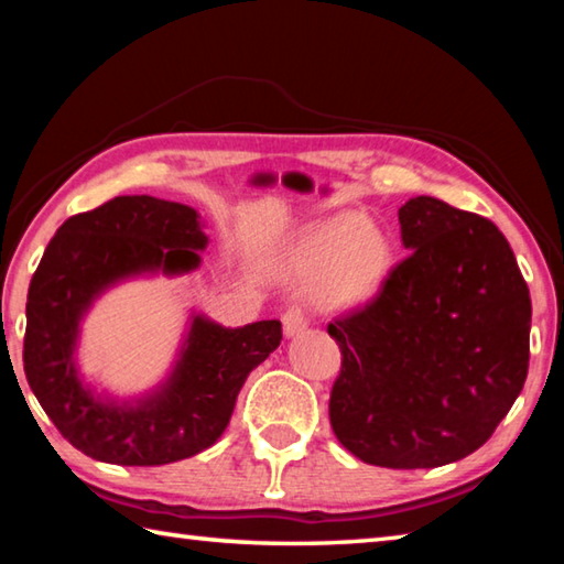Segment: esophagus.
<instances>
[{
  "instance_id": "esophagus-1",
  "label": "esophagus",
  "mask_w": 564,
  "mask_h": 564,
  "mask_svg": "<svg viewBox=\"0 0 564 564\" xmlns=\"http://www.w3.org/2000/svg\"><path fill=\"white\" fill-rule=\"evenodd\" d=\"M308 328V318H305V313L301 308H289L283 313V333L289 338L293 336H301V333Z\"/></svg>"
}]
</instances>
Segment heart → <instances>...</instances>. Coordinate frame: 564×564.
Segmentation results:
<instances>
[{
	"label": "heart",
	"instance_id": "1",
	"mask_svg": "<svg viewBox=\"0 0 564 564\" xmlns=\"http://www.w3.org/2000/svg\"><path fill=\"white\" fill-rule=\"evenodd\" d=\"M295 265L318 281V295L330 305H356L373 293L390 263V246L373 224L356 214L323 218L295 246Z\"/></svg>",
	"mask_w": 564,
	"mask_h": 564
}]
</instances>
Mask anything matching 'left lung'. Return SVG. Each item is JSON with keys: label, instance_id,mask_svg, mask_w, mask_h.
Masks as SVG:
<instances>
[{"label": "left lung", "instance_id": "1", "mask_svg": "<svg viewBox=\"0 0 564 564\" xmlns=\"http://www.w3.org/2000/svg\"><path fill=\"white\" fill-rule=\"evenodd\" d=\"M408 259L328 326L343 352L330 425L362 463L415 470L475 453L528 378L530 291L488 218L433 196L400 206Z\"/></svg>", "mask_w": 564, "mask_h": 564}]
</instances>
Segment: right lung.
<instances>
[{"label":"right lung","mask_w":564,"mask_h":564,"mask_svg":"<svg viewBox=\"0 0 564 564\" xmlns=\"http://www.w3.org/2000/svg\"><path fill=\"white\" fill-rule=\"evenodd\" d=\"M208 246L196 208L117 196L59 226L26 293L24 373L66 441L113 465H169L212 447L248 373L281 346V321L226 328L191 313L171 373L139 398L97 393L76 362L94 301L141 275H184Z\"/></svg>","instance_id":"obj_1"}]
</instances>
